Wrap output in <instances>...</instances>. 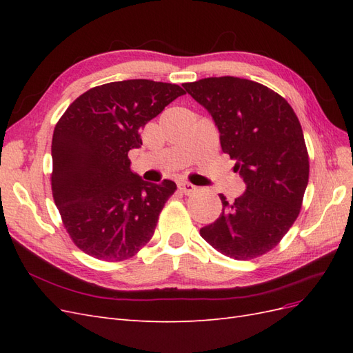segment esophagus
Wrapping results in <instances>:
<instances>
[{
  "label": "esophagus",
  "instance_id": "34e87169",
  "mask_svg": "<svg viewBox=\"0 0 353 353\" xmlns=\"http://www.w3.org/2000/svg\"><path fill=\"white\" fill-rule=\"evenodd\" d=\"M178 187H179L181 193H184V194H191V193H193V191L196 190V187H194L193 184L185 183V181H184V183H179Z\"/></svg>",
  "mask_w": 353,
  "mask_h": 353
}]
</instances>
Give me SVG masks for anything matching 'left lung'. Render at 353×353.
<instances>
[{
  "label": "left lung",
  "mask_w": 353,
  "mask_h": 353,
  "mask_svg": "<svg viewBox=\"0 0 353 353\" xmlns=\"http://www.w3.org/2000/svg\"><path fill=\"white\" fill-rule=\"evenodd\" d=\"M219 131L222 152L236 160L244 193L200 236L228 258L249 261L274 249L299 216L309 179L303 131L280 94L249 79L221 77L183 83Z\"/></svg>",
  "instance_id": "left-lung-1"
}]
</instances>
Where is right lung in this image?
Masks as SVG:
<instances>
[{"label": "right lung", "instance_id": "right-lung-1", "mask_svg": "<svg viewBox=\"0 0 353 353\" xmlns=\"http://www.w3.org/2000/svg\"><path fill=\"white\" fill-rule=\"evenodd\" d=\"M185 91L175 83L130 79L83 92L52 134L51 190L70 239L108 262L130 259L154 234L174 181L145 183L128 152L143 145L148 121Z\"/></svg>", "mask_w": 353, "mask_h": 353}]
</instances>
